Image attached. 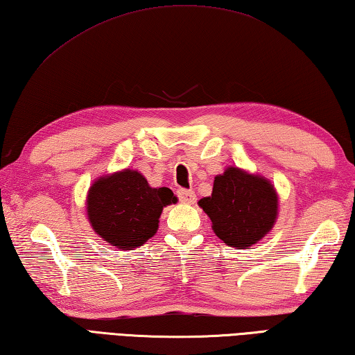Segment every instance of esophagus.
<instances>
[{"instance_id": "1", "label": "esophagus", "mask_w": 355, "mask_h": 355, "mask_svg": "<svg viewBox=\"0 0 355 355\" xmlns=\"http://www.w3.org/2000/svg\"><path fill=\"white\" fill-rule=\"evenodd\" d=\"M178 196H179V200H181V202H184V204H195V201H196V195L193 190L181 189V190H178Z\"/></svg>"}]
</instances>
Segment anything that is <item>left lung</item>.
Wrapping results in <instances>:
<instances>
[{
	"instance_id": "1",
	"label": "left lung",
	"mask_w": 355,
	"mask_h": 355,
	"mask_svg": "<svg viewBox=\"0 0 355 355\" xmlns=\"http://www.w3.org/2000/svg\"><path fill=\"white\" fill-rule=\"evenodd\" d=\"M227 246L250 250L275 227L279 196L268 179L239 166L216 174L212 195L198 201Z\"/></svg>"
}]
</instances>
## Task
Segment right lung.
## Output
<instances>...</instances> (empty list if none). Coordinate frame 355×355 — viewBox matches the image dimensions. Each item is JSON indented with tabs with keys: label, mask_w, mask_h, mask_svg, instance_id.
<instances>
[{
	"label": "right lung",
	"mask_w": 355,
	"mask_h": 355,
	"mask_svg": "<svg viewBox=\"0 0 355 355\" xmlns=\"http://www.w3.org/2000/svg\"><path fill=\"white\" fill-rule=\"evenodd\" d=\"M176 202L170 189L151 187L140 171L124 168L90 185L85 210L93 232L110 246L129 251L155 235L162 210Z\"/></svg>",
	"instance_id": "add662e5"
}]
</instances>
